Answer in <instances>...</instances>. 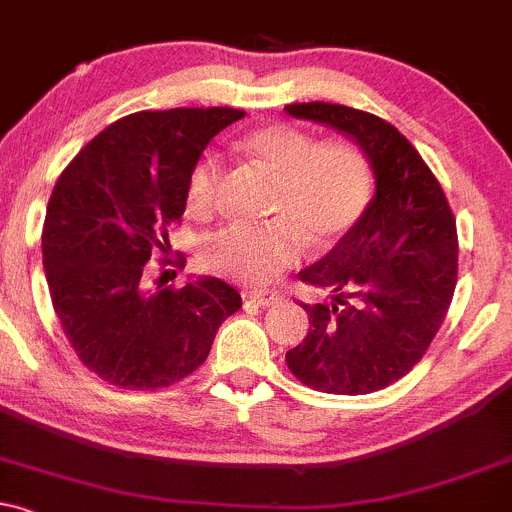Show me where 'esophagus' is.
<instances>
[{"instance_id":"1","label":"esophagus","mask_w":512,"mask_h":512,"mask_svg":"<svg viewBox=\"0 0 512 512\" xmlns=\"http://www.w3.org/2000/svg\"><path fill=\"white\" fill-rule=\"evenodd\" d=\"M249 300H254L256 305H263V307H271L276 305V302L283 300V295L276 293V290H254V293L246 295Z\"/></svg>"}]
</instances>
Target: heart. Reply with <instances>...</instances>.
Instances as JSON below:
<instances>
[{
    "label": "heart",
    "mask_w": 512,
    "mask_h": 512,
    "mask_svg": "<svg viewBox=\"0 0 512 512\" xmlns=\"http://www.w3.org/2000/svg\"><path fill=\"white\" fill-rule=\"evenodd\" d=\"M239 148L278 178L268 224H234L202 244V263L217 276L266 285L302 256L305 239L327 246L349 232L366 212L373 192L368 156L351 139H317L293 124L249 131ZM222 158L207 151L195 161L183 192L185 214L210 222L219 207Z\"/></svg>",
    "instance_id": "heart-1"
}]
</instances>
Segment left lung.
<instances>
[{"label":"left lung","mask_w":512,"mask_h":512,"mask_svg":"<svg viewBox=\"0 0 512 512\" xmlns=\"http://www.w3.org/2000/svg\"><path fill=\"white\" fill-rule=\"evenodd\" d=\"M285 112L351 136L376 175L359 222L298 273L329 300L300 302L310 329L285 364L322 393H373L410 373L447 317L459 271L456 219L439 180L386 119L329 102L288 104Z\"/></svg>","instance_id":"8db88e82"}]
</instances>
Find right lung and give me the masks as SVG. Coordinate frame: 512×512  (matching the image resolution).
Segmentation results:
<instances>
[{"mask_svg":"<svg viewBox=\"0 0 512 512\" xmlns=\"http://www.w3.org/2000/svg\"><path fill=\"white\" fill-rule=\"evenodd\" d=\"M244 117L232 107L134 112L109 124L60 173L43 268L56 317L82 366L112 386H173L205 364L241 295L219 278L148 290L151 256L166 254L188 173L212 136ZM161 266H185V258Z\"/></svg>","mask_w":512,"mask_h":512,"instance_id":"right-lung-1","label":"right lung"}]
</instances>
